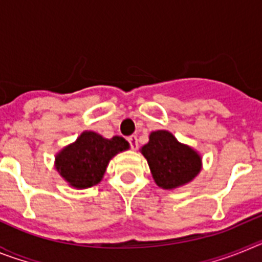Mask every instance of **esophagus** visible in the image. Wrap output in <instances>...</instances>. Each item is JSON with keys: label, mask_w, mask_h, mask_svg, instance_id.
<instances>
[{"label": "esophagus", "mask_w": 262, "mask_h": 262, "mask_svg": "<svg viewBox=\"0 0 262 262\" xmlns=\"http://www.w3.org/2000/svg\"><path fill=\"white\" fill-rule=\"evenodd\" d=\"M127 139H128V142L129 144H131V147H133V149H136V148H138V138H136L135 135H131Z\"/></svg>", "instance_id": "esophagus-1"}]
</instances>
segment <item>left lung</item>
Segmentation results:
<instances>
[{"instance_id": "obj_1", "label": "left lung", "mask_w": 262, "mask_h": 262, "mask_svg": "<svg viewBox=\"0 0 262 262\" xmlns=\"http://www.w3.org/2000/svg\"><path fill=\"white\" fill-rule=\"evenodd\" d=\"M156 185L173 190L189 184L200 174L202 156L190 145L180 143L172 133L157 129L149 134V142L140 148Z\"/></svg>"}]
</instances>
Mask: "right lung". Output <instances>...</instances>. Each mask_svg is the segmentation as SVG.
Instances as JSON below:
<instances>
[{"label": "right lung", "instance_id": "obj_1", "mask_svg": "<svg viewBox=\"0 0 262 262\" xmlns=\"http://www.w3.org/2000/svg\"><path fill=\"white\" fill-rule=\"evenodd\" d=\"M128 148L122 136L106 139L94 131H84L57 152L55 169L69 186L82 190L102 181L110 160Z\"/></svg>", "mask_w": 262, "mask_h": 262}]
</instances>
